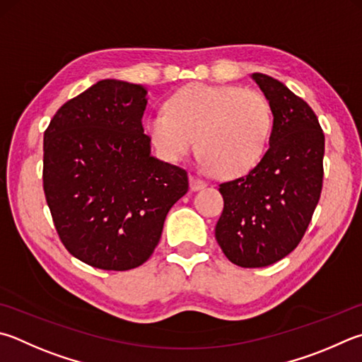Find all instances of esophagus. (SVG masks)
<instances>
[{
    "label": "esophagus",
    "mask_w": 362,
    "mask_h": 362,
    "mask_svg": "<svg viewBox=\"0 0 362 362\" xmlns=\"http://www.w3.org/2000/svg\"><path fill=\"white\" fill-rule=\"evenodd\" d=\"M206 185L207 183L202 179H198V177H194V175H189V188H192L193 192H198V189L206 188Z\"/></svg>",
    "instance_id": "34e87169"
}]
</instances>
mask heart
Segmentation results:
<instances>
[{
    "label": "heart",
    "instance_id": "b5f03b06",
    "mask_svg": "<svg viewBox=\"0 0 362 362\" xmlns=\"http://www.w3.org/2000/svg\"><path fill=\"white\" fill-rule=\"evenodd\" d=\"M272 131V109L256 90L192 83L174 91L166 112L147 118V133L168 160L179 161L196 147L202 164L220 177L253 169Z\"/></svg>",
    "mask_w": 362,
    "mask_h": 362
}]
</instances>
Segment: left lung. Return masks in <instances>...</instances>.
<instances>
[{"label":"left lung","mask_w":362,"mask_h":362,"mask_svg":"<svg viewBox=\"0 0 362 362\" xmlns=\"http://www.w3.org/2000/svg\"><path fill=\"white\" fill-rule=\"evenodd\" d=\"M253 81L271 104L274 124L261 161L220 183L225 201L215 239L240 267H264L299 245L323 188L325 134L312 107L277 78Z\"/></svg>","instance_id":"left-lung-1"}]
</instances>
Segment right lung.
<instances>
[{"label":"right lung","instance_id":"add662e5","mask_svg":"<svg viewBox=\"0 0 362 362\" xmlns=\"http://www.w3.org/2000/svg\"><path fill=\"white\" fill-rule=\"evenodd\" d=\"M142 85L106 78L57 110L44 133L42 183L58 238L85 264L129 271L158 245L185 169L150 155Z\"/></svg>","mask_w":362,"mask_h":362}]
</instances>
